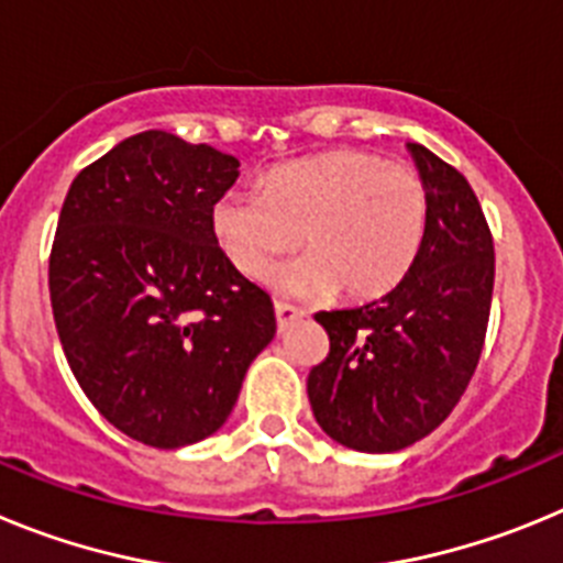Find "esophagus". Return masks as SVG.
Instances as JSON below:
<instances>
[{
  "label": "esophagus",
  "instance_id": "obj_1",
  "mask_svg": "<svg viewBox=\"0 0 563 563\" xmlns=\"http://www.w3.org/2000/svg\"><path fill=\"white\" fill-rule=\"evenodd\" d=\"M301 318H305V312L298 310V307L276 305V327H278V332H287L292 324H296V321H301Z\"/></svg>",
  "mask_w": 563,
  "mask_h": 563
}]
</instances>
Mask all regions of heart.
<instances>
[{
  "label": "heart",
  "mask_w": 563,
  "mask_h": 563,
  "mask_svg": "<svg viewBox=\"0 0 563 563\" xmlns=\"http://www.w3.org/2000/svg\"><path fill=\"white\" fill-rule=\"evenodd\" d=\"M429 225L420 174L369 152H330L278 168L265 188H231L211 206V233L233 267L265 276L301 242L310 253L273 276L287 296L338 287L352 301L386 296L411 271Z\"/></svg>",
  "instance_id": "b5f03b06"
}]
</instances>
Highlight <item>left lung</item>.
Here are the masks:
<instances>
[{
  "mask_svg": "<svg viewBox=\"0 0 563 563\" xmlns=\"http://www.w3.org/2000/svg\"><path fill=\"white\" fill-rule=\"evenodd\" d=\"M409 154L429 194L415 265L377 301L316 316L330 355L307 377L312 415L363 454L415 445L451 415L479 363L494 296V239L474 188L420 143Z\"/></svg>",
  "mask_w": 563,
  "mask_h": 563,
  "instance_id": "left-lung-1",
  "label": "left lung"
}]
</instances>
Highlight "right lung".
<instances>
[{"instance_id":"obj_1","label":"right lung","mask_w":563,"mask_h":563,"mask_svg":"<svg viewBox=\"0 0 563 563\" xmlns=\"http://www.w3.org/2000/svg\"><path fill=\"white\" fill-rule=\"evenodd\" d=\"M239 161L163 129L78 174L49 253V301L84 395L132 440L183 449L222 429L273 301L228 262L211 206Z\"/></svg>"}]
</instances>
